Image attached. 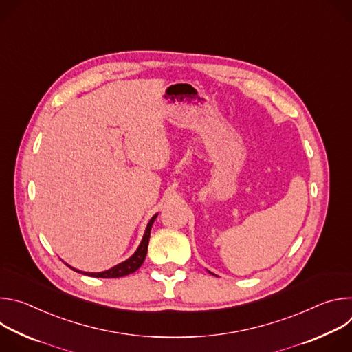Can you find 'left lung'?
I'll use <instances>...</instances> for the list:
<instances>
[{
  "label": "left lung",
  "instance_id": "left-lung-1",
  "mask_svg": "<svg viewBox=\"0 0 352 352\" xmlns=\"http://www.w3.org/2000/svg\"><path fill=\"white\" fill-rule=\"evenodd\" d=\"M209 273H212V272H209ZM212 274H213V273H212Z\"/></svg>",
  "mask_w": 352,
  "mask_h": 352
}]
</instances>
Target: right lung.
Returning <instances> with one entry per match:
<instances>
[{
    "mask_svg": "<svg viewBox=\"0 0 352 352\" xmlns=\"http://www.w3.org/2000/svg\"><path fill=\"white\" fill-rule=\"evenodd\" d=\"M157 216H159V213L155 214L152 219H150V221L147 223L146 230H144V234H143V238H142V241H140L138 249L135 250V254H133L131 258H128L126 261H124V262L116 265L114 267H111V269H109V270H104V272H98V273H89V272L78 270V269L69 266L68 263H65V265H67L68 267H71L72 270L80 273V274H86V276H90V277H100V278H117V277H124V276H128V274L136 272V270L142 266V263H143V261H144V258H146L148 238H150V231H152V226H153V223H155V220H156Z\"/></svg>",
    "mask_w": 352,
    "mask_h": 352,
    "instance_id": "obj_1",
    "label": "right lung"
}]
</instances>
